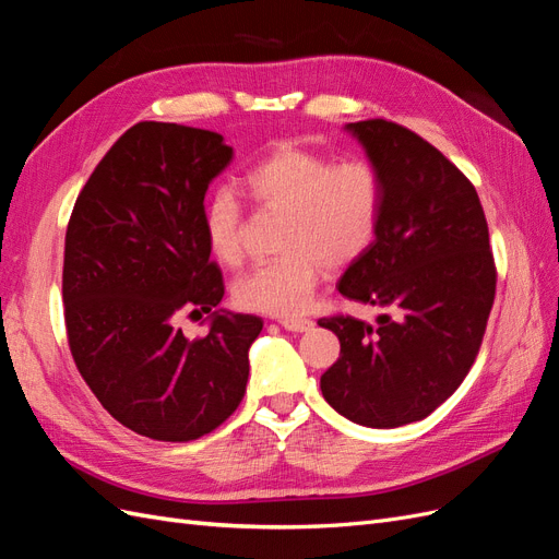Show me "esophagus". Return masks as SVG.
<instances>
[{"instance_id":"1","label":"esophagus","mask_w":559,"mask_h":559,"mask_svg":"<svg viewBox=\"0 0 559 559\" xmlns=\"http://www.w3.org/2000/svg\"><path fill=\"white\" fill-rule=\"evenodd\" d=\"M282 329L286 331H294V333H302V331H310L314 326L312 319H306V317H286V319H280Z\"/></svg>"}]
</instances>
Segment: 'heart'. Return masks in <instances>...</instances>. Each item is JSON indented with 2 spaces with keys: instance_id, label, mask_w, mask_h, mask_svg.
<instances>
[{
  "instance_id": "1",
  "label": "heart",
  "mask_w": 559,
  "mask_h": 559,
  "mask_svg": "<svg viewBox=\"0 0 559 559\" xmlns=\"http://www.w3.org/2000/svg\"><path fill=\"white\" fill-rule=\"evenodd\" d=\"M249 193L263 207L289 212L282 257L251 267L235 282L240 308L296 317L308 308L329 267H345L373 245L382 214L378 167L359 156L335 160L300 146H280L245 175ZM245 210L228 186L202 205V235L212 257L240 265L245 257Z\"/></svg>"
}]
</instances>
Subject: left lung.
I'll return each instance as SVG.
<instances>
[{
  "instance_id": "1",
  "label": "left lung",
  "mask_w": 559,
  "mask_h": 559,
  "mask_svg": "<svg viewBox=\"0 0 559 559\" xmlns=\"http://www.w3.org/2000/svg\"><path fill=\"white\" fill-rule=\"evenodd\" d=\"M347 130L378 167L382 214L337 292L389 312L378 326L343 312L317 321L341 341L321 394L357 425L394 429L431 415L464 382L495 302L497 265L480 198L460 167L384 118Z\"/></svg>"
}]
</instances>
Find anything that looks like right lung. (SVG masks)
I'll return each instance as SVG.
<instances>
[{"label":"right lung","mask_w":559,"mask_h":559,"mask_svg":"<svg viewBox=\"0 0 559 559\" xmlns=\"http://www.w3.org/2000/svg\"><path fill=\"white\" fill-rule=\"evenodd\" d=\"M233 158L210 130L142 121L83 186L64 235L62 302L74 364L130 431L186 443L238 408L261 317L214 312L224 275L202 235L210 181ZM213 312L205 336L178 317Z\"/></svg>","instance_id":"add662e5"}]
</instances>
